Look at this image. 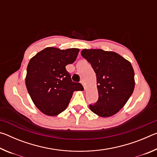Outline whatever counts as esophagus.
<instances>
[{
	"label": "esophagus",
	"mask_w": 157,
	"mask_h": 157,
	"mask_svg": "<svg viewBox=\"0 0 157 157\" xmlns=\"http://www.w3.org/2000/svg\"><path fill=\"white\" fill-rule=\"evenodd\" d=\"M80 83H81L82 85H83V86H84V89H86V86H85V84H84V81H83V80H81V81H80Z\"/></svg>",
	"instance_id": "esophagus-1"
}]
</instances>
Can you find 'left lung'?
<instances>
[{
	"mask_svg": "<svg viewBox=\"0 0 157 157\" xmlns=\"http://www.w3.org/2000/svg\"><path fill=\"white\" fill-rule=\"evenodd\" d=\"M82 56L96 74L98 100L89 105L102 118L115 115L126 104L134 89V71L128 60L118 53L101 49H84Z\"/></svg>",
	"mask_w": 157,
	"mask_h": 157,
	"instance_id": "1",
	"label": "left lung"
}]
</instances>
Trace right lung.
<instances>
[{"instance_id":"add662e5","label":"right lung","mask_w":157,"mask_h":157,"mask_svg":"<svg viewBox=\"0 0 157 157\" xmlns=\"http://www.w3.org/2000/svg\"><path fill=\"white\" fill-rule=\"evenodd\" d=\"M79 49L47 47L31 58L25 85L34 105L42 113L55 116L67 108L74 91L83 86L73 82L66 66L75 62Z\"/></svg>"}]
</instances>
